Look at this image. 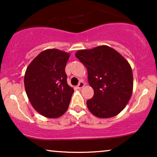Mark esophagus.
<instances>
[{
    "mask_svg": "<svg viewBox=\"0 0 157 157\" xmlns=\"http://www.w3.org/2000/svg\"><path fill=\"white\" fill-rule=\"evenodd\" d=\"M84 86H85L84 82H82V81H80V82L78 83V85L77 86V88L78 89H82V88H83Z\"/></svg>",
    "mask_w": 157,
    "mask_h": 157,
    "instance_id": "1",
    "label": "esophagus"
}]
</instances>
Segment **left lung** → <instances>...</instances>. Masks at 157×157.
Segmentation results:
<instances>
[{
	"instance_id": "left-lung-1",
	"label": "left lung",
	"mask_w": 157,
	"mask_h": 157,
	"mask_svg": "<svg viewBox=\"0 0 157 157\" xmlns=\"http://www.w3.org/2000/svg\"><path fill=\"white\" fill-rule=\"evenodd\" d=\"M77 58L88 71L94 96L86 102L92 114L100 118L116 116L125 109L133 91L130 64L119 52L108 46L77 52Z\"/></svg>"
}]
</instances>
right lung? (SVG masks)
<instances>
[{
  "label": "right lung",
  "instance_id": "1",
  "mask_svg": "<svg viewBox=\"0 0 157 157\" xmlns=\"http://www.w3.org/2000/svg\"><path fill=\"white\" fill-rule=\"evenodd\" d=\"M69 54L52 48L40 52L26 68V92L36 111L48 118H57L68 109L74 93L65 71Z\"/></svg>",
  "mask_w": 157,
  "mask_h": 157
}]
</instances>
